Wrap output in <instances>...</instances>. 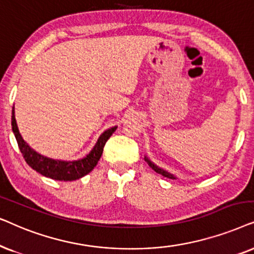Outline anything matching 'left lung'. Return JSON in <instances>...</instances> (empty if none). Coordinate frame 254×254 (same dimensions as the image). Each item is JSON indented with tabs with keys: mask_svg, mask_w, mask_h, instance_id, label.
<instances>
[{
	"mask_svg": "<svg viewBox=\"0 0 254 254\" xmlns=\"http://www.w3.org/2000/svg\"><path fill=\"white\" fill-rule=\"evenodd\" d=\"M144 159H145V161L147 162L148 164V166H150L152 170H153L154 172H157L158 174H161V175H164L165 178H168V179H178L177 177H175L174 174H172V173H170V172H167L166 170H162L161 167H159V166H157V165L154 164V162H152L150 159H148L146 155H145L144 157Z\"/></svg>",
	"mask_w": 254,
	"mask_h": 254,
	"instance_id": "1",
	"label": "left lung"
}]
</instances>
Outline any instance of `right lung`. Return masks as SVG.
Returning <instances> with one entry per match:
<instances>
[{"label":"right lung","mask_w":254,"mask_h":254,"mask_svg":"<svg viewBox=\"0 0 254 254\" xmlns=\"http://www.w3.org/2000/svg\"><path fill=\"white\" fill-rule=\"evenodd\" d=\"M11 125L12 132L15 134L19 150H21L26 164L31 168H33L36 172H38L39 174L44 175V177L59 181L77 180V179L90 173L93 171V168L97 165V161L100 160L107 140L109 139L111 134L117 129V127H113L104 131L99 137V139H97L96 144L94 145L92 151L86 157L77 159V160L67 161L45 157V155L40 154L33 150L32 147H30V145L23 139L22 134L18 130V125H17L15 117V107H12Z\"/></svg>","instance_id":"1"}]
</instances>
